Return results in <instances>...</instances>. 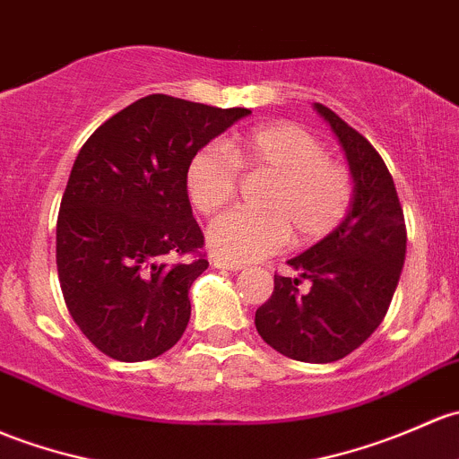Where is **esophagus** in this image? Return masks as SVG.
Returning <instances> with one entry per match:
<instances>
[{
	"label": "esophagus",
	"mask_w": 459,
	"mask_h": 459,
	"mask_svg": "<svg viewBox=\"0 0 459 459\" xmlns=\"http://www.w3.org/2000/svg\"><path fill=\"white\" fill-rule=\"evenodd\" d=\"M213 266H215V268H221V270H233V273H238V270L244 268L242 264H238V262H226V259H221V257H213Z\"/></svg>",
	"instance_id": "34e87169"
}]
</instances>
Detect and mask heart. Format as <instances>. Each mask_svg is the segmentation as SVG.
Instances as JSON below:
<instances>
[{
  "label": "heart",
  "mask_w": 459,
  "mask_h": 459,
  "mask_svg": "<svg viewBox=\"0 0 459 459\" xmlns=\"http://www.w3.org/2000/svg\"><path fill=\"white\" fill-rule=\"evenodd\" d=\"M220 147H202L185 173L186 195L202 215L220 213L238 193L239 169L266 173L264 211H230L209 229L217 257L255 262L277 253L292 235L294 244H312L334 233L354 202V178L343 162L327 156L312 132L297 123H270L238 134Z\"/></svg>",
  "instance_id": "heart-1"
}]
</instances>
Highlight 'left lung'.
Wrapping results in <instances>:
<instances>
[{"label":"left lung","instance_id":"1","mask_svg":"<svg viewBox=\"0 0 459 459\" xmlns=\"http://www.w3.org/2000/svg\"><path fill=\"white\" fill-rule=\"evenodd\" d=\"M315 108L343 144L354 202L334 233L288 262L294 277L274 273V290L255 312V327L288 359L334 363L363 345L387 315L407 253V226L374 144L330 108Z\"/></svg>","mask_w":459,"mask_h":459}]
</instances>
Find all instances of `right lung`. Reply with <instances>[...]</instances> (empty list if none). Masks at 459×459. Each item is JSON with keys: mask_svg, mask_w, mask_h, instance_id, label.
<instances>
[{"mask_svg": "<svg viewBox=\"0 0 459 459\" xmlns=\"http://www.w3.org/2000/svg\"><path fill=\"white\" fill-rule=\"evenodd\" d=\"M248 114L149 94L81 147L56 220V270L72 318L109 359H156L185 334L189 288L209 268L186 165Z\"/></svg>", "mask_w": 459, "mask_h": 459, "instance_id": "right-lung-1", "label": "right lung"}]
</instances>
